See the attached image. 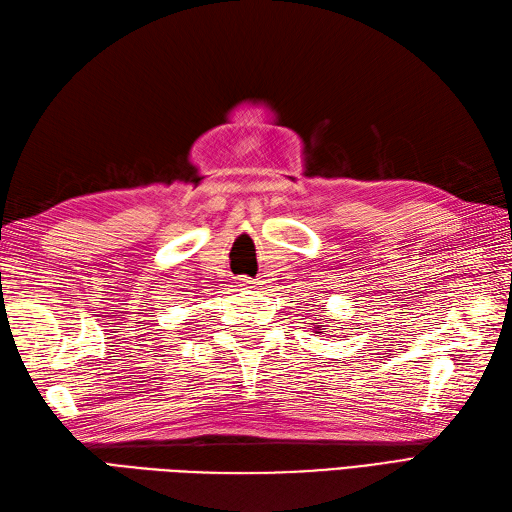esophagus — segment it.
<instances>
[{
    "mask_svg": "<svg viewBox=\"0 0 512 512\" xmlns=\"http://www.w3.org/2000/svg\"><path fill=\"white\" fill-rule=\"evenodd\" d=\"M241 284H243V286H247V289H249V286H254L256 282H254L252 278H241Z\"/></svg>",
    "mask_w": 512,
    "mask_h": 512,
    "instance_id": "obj_1",
    "label": "esophagus"
}]
</instances>
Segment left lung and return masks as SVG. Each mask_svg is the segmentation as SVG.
<instances>
[{"label": "left lung", "mask_w": 512, "mask_h": 512, "mask_svg": "<svg viewBox=\"0 0 512 512\" xmlns=\"http://www.w3.org/2000/svg\"><path fill=\"white\" fill-rule=\"evenodd\" d=\"M319 330H321V328H319V326H317V330H315V332H317V334H319ZM323 330H326V328H323Z\"/></svg>", "instance_id": "8db88e82"}]
</instances>
